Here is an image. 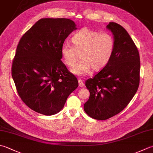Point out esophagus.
<instances>
[{"instance_id":"esophagus-1","label":"esophagus","mask_w":153,"mask_h":153,"mask_svg":"<svg viewBox=\"0 0 153 153\" xmlns=\"http://www.w3.org/2000/svg\"><path fill=\"white\" fill-rule=\"evenodd\" d=\"M78 83H79V85L80 87H83V85H84V83H83L82 79H78Z\"/></svg>"}]
</instances>
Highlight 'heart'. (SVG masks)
Here are the masks:
<instances>
[{
  "label": "heart",
  "mask_w": 153,
  "mask_h": 153,
  "mask_svg": "<svg viewBox=\"0 0 153 153\" xmlns=\"http://www.w3.org/2000/svg\"><path fill=\"white\" fill-rule=\"evenodd\" d=\"M71 41L74 46L65 43L61 47L63 59L69 66H72L81 54V60L71 69L77 76H84L91 69L100 70L108 64L115 50V40L107 32L84 28L76 33Z\"/></svg>",
  "instance_id": "b5f03b06"
}]
</instances>
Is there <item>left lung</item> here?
Wrapping results in <instances>:
<instances>
[{"mask_svg":"<svg viewBox=\"0 0 153 153\" xmlns=\"http://www.w3.org/2000/svg\"><path fill=\"white\" fill-rule=\"evenodd\" d=\"M106 28L113 35L114 53L105 67L86 81L90 95L83 105L87 114L97 120L109 119L123 110L140 81L139 53L132 38L117 23L109 22Z\"/></svg>","mask_w":153,"mask_h":153,"instance_id":"1","label":"left lung"}]
</instances>
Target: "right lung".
Masks as SVG:
<instances>
[{
    "instance_id": "obj_1",
    "label": "right lung",
    "mask_w": 153,
    "mask_h": 153,
    "mask_svg": "<svg viewBox=\"0 0 153 153\" xmlns=\"http://www.w3.org/2000/svg\"><path fill=\"white\" fill-rule=\"evenodd\" d=\"M76 25L68 19H42L20 38L12 67L18 94L27 106L44 115L56 114L77 87L61 61V47Z\"/></svg>"
}]
</instances>
